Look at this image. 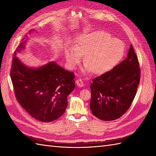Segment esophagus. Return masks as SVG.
<instances>
[{
    "label": "esophagus",
    "mask_w": 156,
    "mask_h": 156,
    "mask_svg": "<svg viewBox=\"0 0 156 156\" xmlns=\"http://www.w3.org/2000/svg\"><path fill=\"white\" fill-rule=\"evenodd\" d=\"M76 84H77L78 87H82L84 86L83 82H82L81 79H77V80H76Z\"/></svg>",
    "instance_id": "34e87169"
}]
</instances>
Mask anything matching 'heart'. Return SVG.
Here are the masks:
<instances>
[{
    "label": "heart",
    "instance_id": "b5f03b06",
    "mask_svg": "<svg viewBox=\"0 0 156 156\" xmlns=\"http://www.w3.org/2000/svg\"><path fill=\"white\" fill-rule=\"evenodd\" d=\"M122 42L105 31H96L82 35L76 42L74 48L66 51L68 65L74 68L78 64L81 55H84V72L91 70L102 74L117 65L124 55Z\"/></svg>",
    "mask_w": 156,
    "mask_h": 156
}]
</instances>
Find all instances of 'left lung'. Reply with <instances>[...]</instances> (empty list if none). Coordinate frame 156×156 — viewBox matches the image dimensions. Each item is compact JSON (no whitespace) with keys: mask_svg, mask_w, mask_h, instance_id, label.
<instances>
[{"mask_svg":"<svg viewBox=\"0 0 156 156\" xmlns=\"http://www.w3.org/2000/svg\"><path fill=\"white\" fill-rule=\"evenodd\" d=\"M140 68L133 45L127 57L90 84L92 113L102 121H113L130 107L140 81Z\"/></svg>","mask_w":156,"mask_h":156,"instance_id":"obj_1","label":"left lung"}]
</instances>
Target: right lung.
Listing matches in <instances>:
<instances>
[{
	"mask_svg": "<svg viewBox=\"0 0 156 156\" xmlns=\"http://www.w3.org/2000/svg\"><path fill=\"white\" fill-rule=\"evenodd\" d=\"M27 40L23 38L12 59L11 77L16 98L34 119L55 121L65 112L68 96L75 88L74 74L54 62L37 68L23 64L16 55L24 49Z\"/></svg>",
	"mask_w": 156,
	"mask_h": 156,
	"instance_id": "right-lung-1",
	"label": "right lung"
}]
</instances>
